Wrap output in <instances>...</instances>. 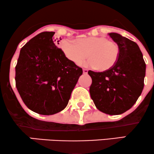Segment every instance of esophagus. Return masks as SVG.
<instances>
[{
    "mask_svg": "<svg viewBox=\"0 0 154 154\" xmlns=\"http://www.w3.org/2000/svg\"><path fill=\"white\" fill-rule=\"evenodd\" d=\"M83 72H84V73L86 74V73H87V72H88V70H87V69L84 68V69H83Z\"/></svg>",
    "mask_w": 154,
    "mask_h": 154,
    "instance_id": "1",
    "label": "esophagus"
}]
</instances>
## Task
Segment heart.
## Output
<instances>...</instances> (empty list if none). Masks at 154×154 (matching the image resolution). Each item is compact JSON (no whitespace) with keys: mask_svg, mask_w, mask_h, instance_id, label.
Returning <instances> with one entry per match:
<instances>
[{"mask_svg":"<svg viewBox=\"0 0 154 154\" xmlns=\"http://www.w3.org/2000/svg\"><path fill=\"white\" fill-rule=\"evenodd\" d=\"M61 49L68 59L76 65L82 63L87 55L88 64L100 71L113 68L120 54L118 44L103 35L82 37L75 41L64 39Z\"/></svg>","mask_w":154,"mask_h":154,"instance_id":"heart-1","label":"heart"}]
</instances>
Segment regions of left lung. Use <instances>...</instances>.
<instances>
[{
    "label": "left lung",
    "mask_w": 154,
    "mask_h": 154,
    "mask_svg": "<svg viewBox=\"0 0 154 154\" xmlns=\"http://www.w3.org/2000/svg\"><path fill=\"white\" fill-rule=\"evenodd\" d=\"M120 48L117 63L103 72L89 70L91 98L98 110L119 115L130 109L144 87L146 63L138 45L116 32L108 33Z\"/></svg>",
    "instance_id": "8db88e82"
}]
</instances>
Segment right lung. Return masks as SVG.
<instances>
[{"mask_svg": "<svg viewBox=\"0 0 154 154\" xmlns=\"http://www.w3.org/2000/svg\"><path fill=\"white\" fill-rule=\"evenodd\" d=\"M54 33L43 32L31 38L22 47L15 67L16 87L22 101L41 115L63 110L83 73L57 47L60 41L54 39Z\"/></svg>", "mask_w": 154, "mask_h": 154, "instance_id": "add662e5", "label": "right lung"}]
</instances>
